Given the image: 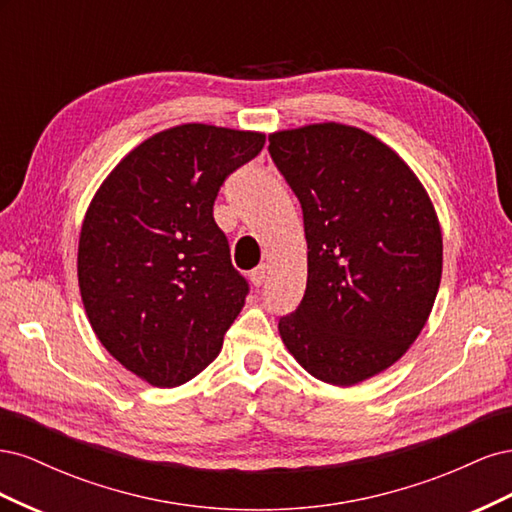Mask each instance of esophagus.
Segmentation results:
<instances>
[{"instance_id": "esophagus-1", "label": "esophagus", "mask_w": 512, "mask_h": 512, "mask_svg": "<svg viewBox=\"0 0 512 512\" xmlns=\"http://www.w3.org/2000/svg\"><path fill=\"white\" fill-rule=\"evenodd\" d=\"M265 280H267V265H260L258 269H254V271L250 273V282H252L256 288L265 284Z\"/></svg>"}]
</instances>
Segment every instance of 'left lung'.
Wrapping results in <instances>:
<instances>
[{
  "mask_svg": "<svg viewBox=\"0 0 512 512\" xmlns=\"http://www.w3.org/2000/svg\"><path fill=\"white\" fill-rule=\"evenodd\" d=\"M269 153L303 209L307 286L277 324L314 378L354 386L421 335L442 280V228L421 179L378 136L337 121L277 130Z\"/></svg>",
  "mask_w": 512,
  "mask_h": 512,
  "instance_id": "1",
  "label": "left lung"
}]
</instances>
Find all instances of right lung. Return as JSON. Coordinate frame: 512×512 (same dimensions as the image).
Instances as JSON below:
<instances>
[{
    "mask_svg": "<svg viewBox=\"0 0 512 512\" xmlns=\"http://www.w3.org/2000/svg\"><path fill=\"white\" fill-rule=\"evenodd\" d=\"M262 147L265 132L181 123L128 151L91 198L76 256L85 314L108 354L151 386L200 374L245 305L213 203Z\"/></svg>",
    "mask_w": 512,
    "mask_h": 512,
    "instance_id": "add662e5",
    "label": "right lung"
}]
</instances>
